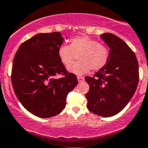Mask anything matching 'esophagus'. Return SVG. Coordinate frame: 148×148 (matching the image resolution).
Listing matches in <instances>:
<instances>
[{"label": "esophagus", "instance_id": "34e87169", "mask_svg": "<svg viewBox=\"0 0 148 148\" xmlns=\"http://www.w3.org/2000/svg\"><path fill=\"white\" fill-rule=\"evenodd\" d=\"M77 79H78V81L79 82H82L84 81V77H82V76H78L77 77Z\"/></svg>", "mask_w": 148, "mask_h": 148}]
</instances>
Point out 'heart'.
Masks as SVG:
<instances>
[{
	"instance_id": "b5f03b06",
	"label": "heart",
	"mask_w": 148,
	"mask_h": 148,
	"mask_svg": "<svg viewBox=\"0 0 148 148\" xmlns=\"http://www.w3.org/2000/svg\"><path fill=\"white\" fill-rule=\"evenodd\" d=\"M78 54L79 61L72 64L75 55ZM57 54L66 67L71 65L67 69L69 73L81 75L88 73L91 69L97 71L104 67L109 60L110 53L105 45L98 44L88 36H79L71 39L69 45H60Z\"/></svg>"
}]
</instances>
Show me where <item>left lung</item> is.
Segmentation results:
<instances>
[{
	"instance_id": "1",
	"label": "left lung",
	"mask_w": 148,
	"mask_h": 148,
	"mask_svg": "<svg viewBox=\"0 0 148 148\" xmlns=\"http://www.w3.org/2000/svg\"><path fill=\"white\" fill-rule=\"evenodd\" d=\"M101 38L109 47V60L94 77L86 76L89 91L85 95L89 110L103 117L123 110L135 94L138 83V63L125 41L112 33Z\"/></svg>"
}]
</instances>
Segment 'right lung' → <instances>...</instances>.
<instances>
[{"label":"right lung","instance_id":"add662e5","mask_svg":"<svg viewBox=\"0 0 148 148\" xmlns=\"http://www.w3.org/2000/svg\"><path fill=\"white\" fill-rule=\"evenodd\" d=\"M63 42L61 33H39L23 42L13 59L11 81L19 102L33 115L50 118L66 107L69 91L78 84L68 73L57 51ZM64 74L60 79L57 75Z\"/></svg>","mask_w":148,"mask_h":148}]
</instances>
